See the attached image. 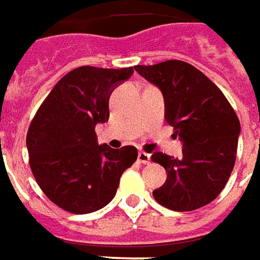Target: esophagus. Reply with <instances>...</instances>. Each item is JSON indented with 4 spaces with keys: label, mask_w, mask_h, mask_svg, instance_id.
<instances>
[{
    "label": "esophagus",
    "mask_w": 260,
    "mask_h": 260,
    "mask_svg": "<svg viewBox=\"0 0 260 260\" xmlns=\"http://www.w3.org/2000/svg\"><path fill=\"white\" fill-rule=\"evenodd\" d=\"M138 162L143 165H148L149 162H151V156H149L147 152L140 151V152H138Z\"/></svg>",
    "instance_id": "34e87169"
}]
</instances>
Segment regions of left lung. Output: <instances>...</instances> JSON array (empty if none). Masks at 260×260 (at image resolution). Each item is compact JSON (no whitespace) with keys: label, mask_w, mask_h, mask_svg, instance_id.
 I'll return each mask as SVG.
<instances>
[{"label":"left lung","mask_w":260,"mask_h":260,"mask_svg":"<svg viewBox=\"0 0 260 260\" xmlns=\"http://www.w3.org/2000/svg\"><path fill=\"white\" fill-rule=\"evenodd\" d=\"M162 91L165 119L183 141V156L153 152L168 173L152 192L165 208L190 212L208 205L224 188L236 164L240 120L224 94L201 70L183 60L134 66Z\"/></svg>","instance_id":"8db88e82"}]
</instances>
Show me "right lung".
Wrapping results in <instances>:
<instances>
[{
	"label": "right lung",
	"instance_id": "1",
	"mask_svg": "<svg viewBox=\"0 0 260 260\" xmlns=\"http://www.w3.org/2000/svg\"><path fill=\"white\" fill-rule=\"evenodd\" d=\"M133 68H76L51 90L30 123L26 145L40 188L55 205L84 215L108 205L137 148L96 143L95 124L109 119V96Z\"/></svg>",
	"mask_w": 260,
	"mask_h": 260
}]
</instances>
